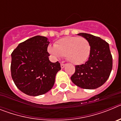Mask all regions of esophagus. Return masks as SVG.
<instances>
[{
  "instance_id": "1",
  "label": "esophagus",
  "mask_w": 121,
  "mask_h": 121,
  "mask_svg": "<svg viewBox=\"0 0 121 121\" xmlns=\"http://www.w3.org/2000/svg\"><path fill=\"white\" fill-rule=\"evenodd\" d=\"M65 64H60V67H61V68H64V67H65Z\"/></svg>"
}]
</instances>
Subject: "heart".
Wrapping results in <instances>:
<instances>
[{"label":"heart","instance_id":"obj_1","mask_svg":"<svg viewBox=\"0 0 121 121\" xmlns=\"http://www.w3.org/2000/svg\"><path fill=\"white\" fill-rule=\"evenodd\" d=\"M91 50L88 39L77 36L64 37L57 40L54 45L48 47V51L55 58L65 56L68 61L74 65L85 63L90 56Z\"/></svg>","mask_w":121,"mask_h":121}]
</instances>
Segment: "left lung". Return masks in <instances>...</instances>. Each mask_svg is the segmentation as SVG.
<instances>
[{
	"label": "left lung",
	"mask_w": 121,
	"mask_h": 121,
	"mask_svg": "<svg viewBox=\"0 0 121 121\" xmlns=\"http://www.w3.org/2000/svg\"><path fill=\"white\" fill-rule=\"evenodd\" d=\"M88 39L91 53L85 64L76 65L71 79L74 84L84 89H96L108 79L113 67V59L109 44L99 37L81 33L78 34Z\"/></svg>",
	"instance_id": "obj_1"
}]
</instances>
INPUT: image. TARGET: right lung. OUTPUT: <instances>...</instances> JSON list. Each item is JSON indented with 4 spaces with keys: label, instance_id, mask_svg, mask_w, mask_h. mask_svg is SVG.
Instances as JSON below:
<instances>
[{
    "label": "right lung",
    "instance_id": "right-lung-1",
    "mask_svg": "<svg viewBox=\"0 0 121 121\" xmlns=\"http://www.w3.org/2000/svg\"><path fill=\"white\" fill-rule=\"evenodd\" d=\"M50 42L36 36L19 43L11 53V73L15 85L26 95L37 96L47 93L55 82L60 65L50 61Z\"/></svg>",
    "mask_w": 121,
    "mask_h": 121
}]
</instances>
